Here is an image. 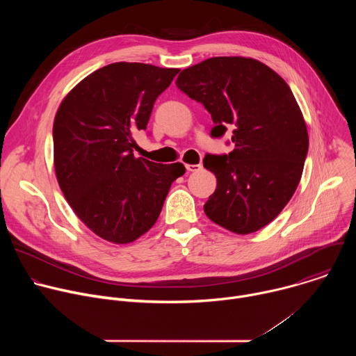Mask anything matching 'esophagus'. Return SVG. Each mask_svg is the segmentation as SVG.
Returning a JSON list of instances; mask_svg holds the SVG:
<instances>
[{
	"instance_id": "1",
	"label": "esophagus",
	"mask_w": 356,
	"mask_h": 356,
	"mask_svg": "<svg viewBox=\"0 0 356 356\" xmlns=\"http://www.w3.org/2000/svg\"><path fill=\"white\" fill-rule=\"evenodd\" d=\"M201 165L198 163V165H186V169H187V172H198V170H201Z\"/></svg>"
}]
</instances>
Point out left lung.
I'll use <instances>...</instances> for the list:
<instances>
[{
    "mask_svg": "<svg viewBox=\"0 0 356 356\" xmlns=\"http://www.w3.org/2000/svg\"><path fill=\"white\" fill-rule=\"evenodd\" d=\"M176 86L211 114L213 138L232 128L228 155H206L217 188L206 216L235 234L273 221L294 194L309 150V134L287 83L259 60L211 58L184 69Z\"/></svg>",
    "mask_w": 356,
    "mask_h": 356,
    "instance_id": "obj_1",
    "label": "left lung"
}]
</instances>
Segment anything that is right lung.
I'll return each mask as SVG.
<instances>
[{"label": "right lung", "mask_w": 356, "mask_h": 356, "mask_svg": "<svg viewBox=\"0 0 356 356\" xmlns=\"http://www.w3.org/2000/svg\"><path fill=\"white\" fill-rule=\"evenodd\" d=\"M179 69L118 62L83 79L54 122L55 170L76 216L99 238L129 243L156 222L183 163L134 156L156 98Z\"/></svg>", "instance_id": "1"}]
</instances>
